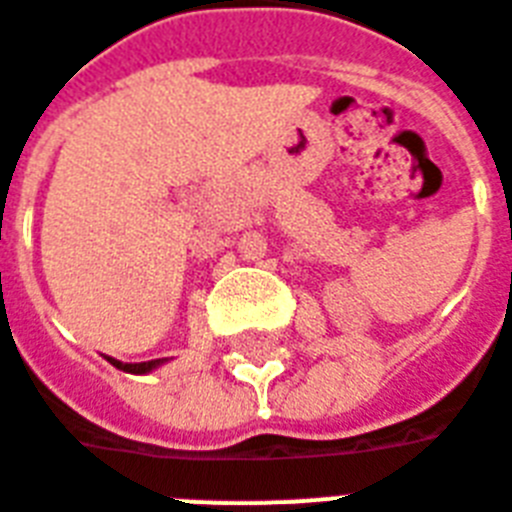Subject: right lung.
<instances>
[{
  "label": "right lung",
  "instance_id": "obj_1",
  "mask_svg": "<svg viewBox=\"0 0 512 512\" xmlns=\"http://www.w3.org/2000/svg\"><path fill=\"white\" fill-rule=\"evenodd\" d=\"M113 367H118V370H124V372H134V375H145V372H151L156 370V367H161L164 364V359H153V361H140V364H124V361H118L113 359V356H105Z\"/></svg>",
  "mask_w": 512,
  "mask_h": 512
}]
</instances>
